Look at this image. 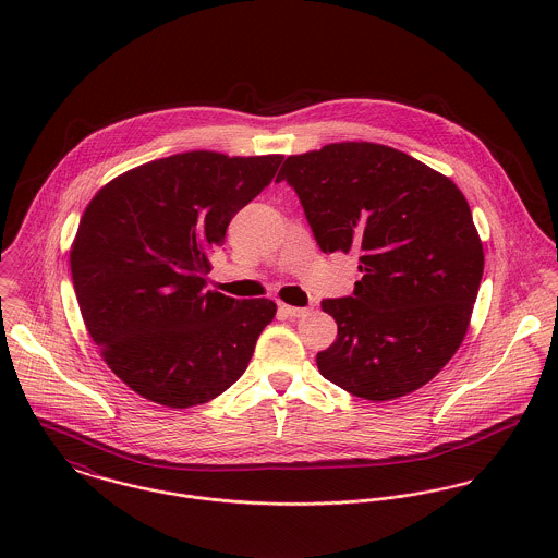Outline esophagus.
Masks as SVG:
<instances>
[{
    "label": "esophagus",
    "instance_id": "34e87169",
    "mask_svg": "<svg viewBox=\"0 0 558 558\" xmlns=\"http://www.w3.org/2000/svg\"><path fill=\"white\" fill-rule=\"evenodd\" d=\"M286 316H290V318H305V316H310V310L307 307H292V305H281L279 307Z\"/></svg>",
    "mask_w": 558,
    "mask_h": 558
}]
</instances>
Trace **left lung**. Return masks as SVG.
Wrapping results in <instances>:
<instances>
[{"instance_id": "obj_1", "label": "left lung", "mask_w": 558, "mask_h": 558, "mask_svg": "<svg viewBox=\"0 0 558 558\" xmlns=\"http://www.w3.org/2000/svg\"><path fill=\"white\" fill-rule=\"evenodd\" d=\"M281 180L296 191L324 253H361L354 294L322 301L337 339L318 352L319 374L369 401L427 385L462 345L483 275L462 191L421 160L369 142L288 157Z\"/></svg>"}]
</instances>
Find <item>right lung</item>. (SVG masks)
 Masks as SVG:
<instances>
[{
    "label": "right lung",
    "instance_id": "obj_1",
    "mask_svg": "<svg viewBox=\"0 0 558 558\" xmlns=\"http://www.w3.org/2000/svg\"><path fill=\"white\" fill-rule=\"evenodd\" d=\"M281 160L182 153L113 178L87 204L71 246L81 316L137 396L191 408L244 374L277 305L204 290L208 253Z\"/></svg>",
    "mask_w": 558,
    "mask_h": 558
}]
</instances>
